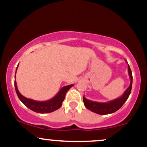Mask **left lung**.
<instances>
[{
  "instance_id": "8db88e82",
  "label": "left lung",
  "mask_w": 147,
  "mask_h": 147,
  "mask_svg": "<svg viewBox=\"0 0 147 147\" xmlns=\"http://www.w3.org/2000/svg\"><path fill=\"white\" fill-rule=\"evenodd\" d=\"M126 63H127V61H126ZM128 72H129L130 79H131L130 86L120 97H118V98L114 99V100L110 101V102L102 103L90 101L89 99H87L84 96L83 101L86 107L88 110L92 111V112H94L95 113L99 115H107L116 112L117 110H119L123 106V104L126 102L127 99L129 98L130 94H131V88H132L133 76L129 65H128Z\"/></svg>"
}]
</instances>
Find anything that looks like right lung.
<instances>
[{
  "label": "right lung",
  "instance_id": "1",
  "mask_svg": "<svg viewBox=\"0 0 147 147\" xmlns=\"http://www.w3.org/2000/svg\"><path fill=\"white\" fill-rule=\"evenodd\" d=\"M18 66L16 68V70H17ZM15 79H16V74H15ZM73 85L74 84H71V85L63 86L61 88L59 92L53 98L49 99L48 101L39 102V101H35L33 99L26 98L24 96L22 95L17 88L16 79L14 81L15 90H16V94H17L18 98L21 101V102L27 107L29 108L30 110L34 111L36 113H52L59 109L62 106V103L65 99V94Z\"/></svg>",
  "mask_w": 147,
  "mask_h": 147
}]
</instances>
